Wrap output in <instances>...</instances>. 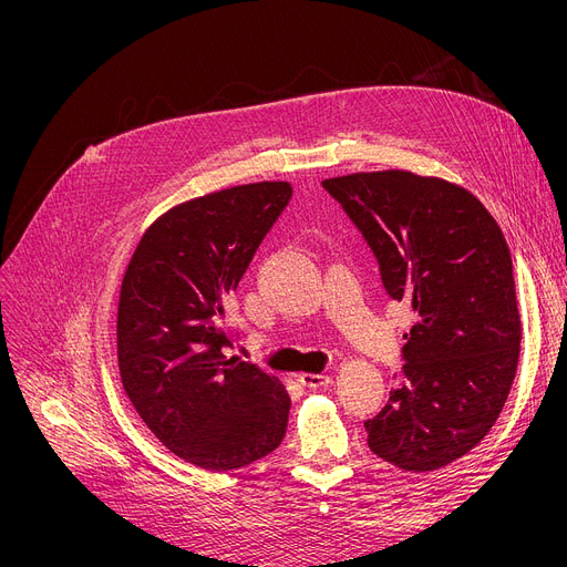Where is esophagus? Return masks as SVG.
<instances>
[{"mask_svg": "<svg viewBox=\"0 0 567 567\" xmlns=\"http://www.w3.org/2000/svg\"><path fill=\"white\" fill-rule=\"evenodd\" d=\"M298 382H300L302 386L319 389V386H330V384H332V378H330V375H323V373H300V375H298Z\"/></svg>", "mask_w": 567, "mask_h": 567, "instance_id": "1", "label": "esophagus"}]
</instances>
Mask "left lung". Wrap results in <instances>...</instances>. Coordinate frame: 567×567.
<instances>
[{"label": "left lung", "mask_w": 567, "mask_h": 567, "mask_svg": "<svg viewBox=\"0 0 567 567\" xmlns=\"http://www.w3.org/2000/svg\"><path fill=\"white\" fill-rule=\"evenodd\" d=\"M411 305L402 382L364 423L369 447L411 473L447 466L495 425L516 378L523 326L506 239L482 200L404 169L323 181Z\"/></svg>", "instance_id": "obj_1"}]
</instances>
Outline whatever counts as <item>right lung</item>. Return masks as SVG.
Segmentation results:
<instances>
[{"label": "right lung", "instance_id": "add662e5", "mask_svg": "<svg viewBox=\"0 0 567 567\" xmlns=\"http://www.w3.org/2000/svg\"><path fill=\"white\" fill-rule=\"evenodd\" d=\"M289 198V183L265 181L174 205L146 228L122 280L124 391L167 450L205 471L244 468L287 432L285 384L228 357L224 307Z\"/></svg>", "mask_w": 567, "mask_h": 567}]
</instances>
